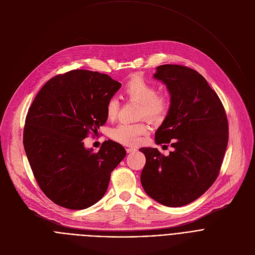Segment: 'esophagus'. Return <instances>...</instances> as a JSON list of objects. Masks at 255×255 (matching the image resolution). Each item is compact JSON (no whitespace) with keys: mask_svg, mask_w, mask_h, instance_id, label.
I'll use <instances>...</instances> for the list:
<instances>
[{"mask_svg":"<svg viewBox=\"0 0 255 255\" xmlns=\"http://www.w3.org/2000/svg\"><path fill=\"white\" fill-rule=\"evenodd\" d=\"M134 151H135V149H132V148H128L127 149V153H132Z\"/></svg>","mask_w":255,"mask_h":255,"instance_id":"obj_1","label":"esophagus"}]
</instances>
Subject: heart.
Returning a JSON list of instances; mask_svg holds the SVG:
<instances>
[{"label": "heart", "instance_id": "1", "mask_svg": "<svg viewBox=\"0 0 255 255\" xmlns=\"http://www.w3.org/2000/svg\"><path fill=\"white\" fill-rule=\"evenodd\" d=\"M124 94L130 100L140 104L139 117H145L151 122L163 121L170 109V100L165 95H158L153 83L142 76H132L125 85ZM119 111V101L110 98L106 103V115L109 120H115ZM148 132V127L143 124H120L110 129L109 135L116 142L126 146L137 145L142 136Z\"/></svg>", "mask_w": 255, "mask_h": 255}]
</instances>
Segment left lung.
<instances>
[{
  "instance_id": "8db88e82",
  "label": "left lung",
  "mask_w": 255,
  "mask_h": 255,
  "mask_svg": "<svg viewBox=\"0 0 255 255\" xmlns=\"http://www.w3.org/2000/svg\"><path fill=\"white\" fill-rule=\"evenodd\" d=\"M154 78L170 94V109L156 130V144H170L168 156L142 148L146 164L140 183L146 193L167 207H182L204 194L217 179L228 145L225 108L207 80L180 65H162Z\"/></svg>"
}]
</instances>
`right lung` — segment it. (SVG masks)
<instances>
[{"mask_svg":"<svg viewBox=\"0 0 255 255\" xmlns=\"http://www.w3.org/2000/svg\"><path fill=\"white\" fill-rule=\"evenodd\" d=\"M121 86L106 74L74 70L48 80L28 109L25 153L40 189L54 204L84 210L105 194L126 149L108 139L94 153L83 138L106 123V103Z\"/></svg>","mask_w":255,"mask_h":255,"instance_id":"add662e5","label":"right lung"}]
</instances>
